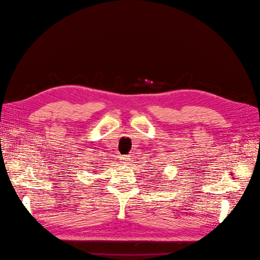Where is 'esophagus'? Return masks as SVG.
Here are the masks:
<instances>
[{"label":"esophagus","instance_id":"1","mask_svg":"<svg viewBox=\"0 0 260 260\" xmlns=\"http://www.w3.org/2000/svg\"><path fill=\"white\" fill-rule=\"evenodd\" d=\"M120 160H121L122 162H124V164H128V161H129V156H127V155H122V156H120Z\"/></svg>","mask_w":260,"mask_h":260}]
</instances>
